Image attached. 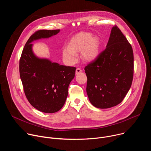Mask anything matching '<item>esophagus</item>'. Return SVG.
I'll use <instances>...</instances> for the list:
<instances>
[{"mask_svg": "<svg viewBox=\"0 0 151 151\" xmlns=\"http://www.w3.org/2000/svg\"><path fill=\"white\" fill-rule=\"evenodd\" d=\"M82 72V70L80 68H77L76 69V75H78Z\"/></svg>", "mask_w": 151, "mask_h": 151, "instance_id": "obj_1", "label": "esophagus"}]
</instances>
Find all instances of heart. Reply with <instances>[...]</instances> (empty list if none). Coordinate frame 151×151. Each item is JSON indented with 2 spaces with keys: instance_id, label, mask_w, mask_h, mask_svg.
I'll use <instances>...</instances> for the list:
<instances>
[{
  "instance_id": "obj_1",
  "label": "heart",
  "mask_w": 151,
  "mask_h": 151,
  "mask_svg": "<svg viewBox=\"0 0 151 151\" xmlns=\"http://www.w3.org/2000/svg\"><path fill=\"white\" fill-rule=\"evenodd\" d=\"M100 42L90 33H83L73 38L63 50V57L67 63L73 64L78 60L77 53L81 52V57L86 62L94 61L99 55Z\"/></svg>"
}]
</instances>
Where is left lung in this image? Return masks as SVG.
Returning a JSON list of instances; mask_svg holds the SVG:
<instances>
[{"instance_id":"obj_1","label":"left lung","mask_w":151,"mask_h":151,"mask_svg":"<svg viewBox=\"0 0 151 151\" xmlns=\"http://www.w3.org/2000/svg\"><path fill=\"white\" fill-rule=\"evenodd\" d=\"M87 93L100 109L119 104L130 90L133 78V49L117 26L112 28L106 49L85 66Z\"/></svg>"}]
</instances>
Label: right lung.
Listing matches in <instances>:
<instances>
[{
    "mask_svg": "<svg viewBox=\"0 0 151 151\" xmlns=\"http://www.w3.org/2000/svg\"><path fill=\"white\" fill-rule=\"evenodd\" d=\"M60 31L40 30L35 32L27 41L19 60V75L25 95L33 107L44 113H55L62 108L76 68L60 65L48 58L37 57L32 42L49 38Z\"/></svg>",
    "mask_w": 151,
    "mask_h": 151,
    "instance_id": "1",
    "label": "right lung"
}]
</instances>
